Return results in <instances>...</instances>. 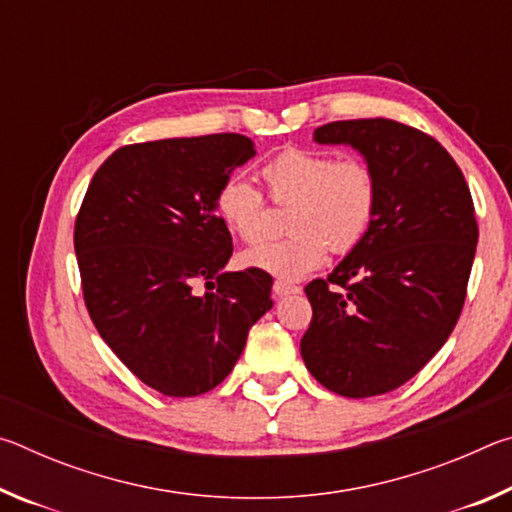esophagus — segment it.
<instances>
[{
	"label": "esophagus",
	"mask_w": 512,
	"mask_h": 512,
	"mask_svg": "<svg viewBox=\"0 0 512 512\" xmlns=\"http://www.w3.org/2000/svg\"><path fill=\"white\" fill-rule=\"evenodd\" d=\"M291 293H300L298 284L287 282V280H275V284H273V296H275V298L291 296Z\"/></svg>",
	"instance_id": "obj_1"
}]
</instances>
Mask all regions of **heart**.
Here are the masks:
<instances>
[{"instance_id":"heart-1","label":"heart","mask_w":512,"mask_h":512,"mask_svg":"<svg viewBox=\"0 0 512 512\" xmlns=\"http://www.w3.org/2000/svg\"><path fill=\"white\" fill-rule=\"evenodd\" d=\"M268 198L289 207V237L266 241L241 255V264L282 280L316 271L327 248L348 255L368 235L377 214L379 183L372 164L357 155L334 158L327 151L284 149L262 167ZM216 214L230 232L257 244L266 235V198L248 178H225L216 189Z\"/></svg>"}]
</instances>
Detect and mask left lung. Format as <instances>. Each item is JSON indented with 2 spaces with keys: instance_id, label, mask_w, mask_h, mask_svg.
<instances>
[{
  "instance_id": "obj_1",
  "label": "left lung",
  "mask_w": 512,
  "mask_h": 512,
  "mask_svg": "<svg viewBox=\"0 0 512 512\" xmlns=\"http://www.w3.org/2000/svg\"><path fill=\"white\" fill-rule=\"evenodd\" d=\"M314 140L366 155L379 201L361 244L305 287L314 316L302 359L336 395L391 393L443 348L463 311L479 241L470 187L443 144L395 119L332 121Z\"/></svg>"
}]
</instances>
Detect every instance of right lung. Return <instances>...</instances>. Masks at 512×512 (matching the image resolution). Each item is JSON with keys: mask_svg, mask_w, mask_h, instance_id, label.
Wrapping results in <instances>:
<instances>
[{"mask_svg": "<svg viewBox=\"0 0 512 512\" xmlns=\"http://www.w3.org/2000/svg\"><path fill=\"white\" fill-rule=\"evenodd\" d=\"M255 155L237 133L121 146L94 173L74 223L83 300L124 366L169 397L212 391L248 329L273 307V277L223 273L232 235L216 189Z\"/></svg>", "mask_w": 512, "mask_h": 512, "instance_id": "1", "label": "right lung"}]
</instances>
